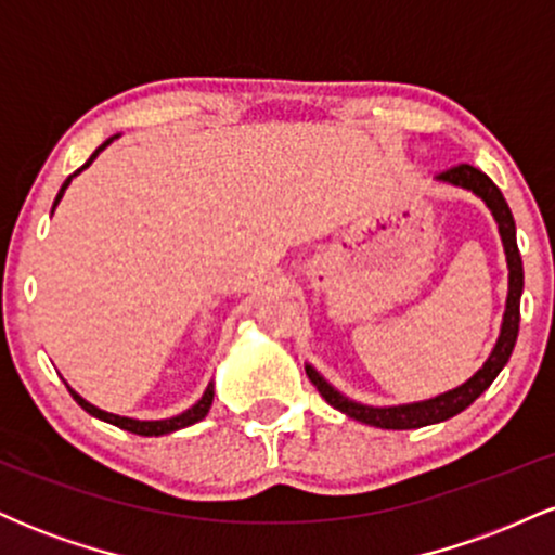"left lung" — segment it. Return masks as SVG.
<instances>
[{
	"label": "left lung",
	"instance_id": "8db88e82",
	"mask_svg": "<svg viewBox=\"0 0 555 555\" xmlns=\"http://www.w3.org/2000/svg\"><path fill=\"white\" fill-rule=\"evenodd\" d=\"M438 182L454 184V188L467 190L475 197H480L486 203V208L493 216V221L499 224L501 245L506 253V269H508V292H506V310H503V321L499 339H495L493 349H490L488 360L482 362L477 371L469 375L467 380L460 386L449 388V391L436 393L430 399L420 401H406V404H386V406H373L362 404V401L349 399L347 393H341L339 388L331 386L321 373L315 371L310 362H305V373L313 380L323 399L328 401L334 410H339L341 415L358 420V423L373 425V428L384 430H412V428H425V425L443 423V420L460 415L467 410L480 393L488 391V386L499 378V373L506 367L508 358L514 352V344H517L519 334V299L521 289H525V269H521V256L517 247V227H514L512 208H508L506 197L501 195V190L495 188L493 180L488 175H482L480 169L469 167V164H460V167L443 171L436 177Z\"/></svg>",
	"mask_w": 555,
	"mask_h": 555
}]
</instances>
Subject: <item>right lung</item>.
<instances>
[{
  "label": "right lung",
  "mask_w": 555,
  "mask_h": 555,
  "mask_svg": "<svg viewBox=\"0 0 555 555\" xmlns=\"http://www.w3.org/2000/svg\"><path fill=\"white\" fill-rule=\"evenodd\" d=\"M119 135H112L109 140H104V143L99 145V149L93 151L91 154V158H88L86 164H82V167L78 169V171H73V175L67 177L65 182H62V188H60V193H56V197H54V206H52V214H54V208L60 206V201H62V195H65V190L69 188V182L75 180V177L80 175L82 169H88L91 167V164L95 162V156L101 154V151L106 149V145L109 143H114V140H117ZM67 391L73 393V399L78 401V404L82 406V410L88 412V415H93V417H99V420H104V423H109V425H117V428H122V430H130V433H138V436H167V433H177V430H182V428H188V425H195V423H201L203 417L208 415V410H211V404H214V393H216V388H214V380L211 384L206 386V391H203V397L195 401L193 406H188V410H182L180 415H171V417H162V420H138V417H127V415H114V412H106V410H101V406H95V404H91V401L88 399H82L78 391H75L73 386L67 384Z\"/></svg>",
  "instance_id": "right-lung-1"
}]
</instances>
